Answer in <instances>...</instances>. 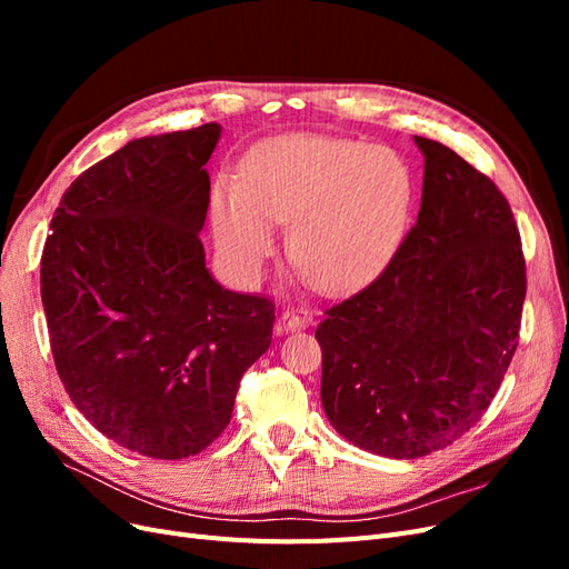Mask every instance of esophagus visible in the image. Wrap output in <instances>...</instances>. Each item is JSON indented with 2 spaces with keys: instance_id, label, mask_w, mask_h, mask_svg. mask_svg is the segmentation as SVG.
<instances>
[{
  "instance_id": "34e87169",
  "label": "esophagus",
  "mask_w": 569,
  "mask_h": 569,
  "mask_svg": "<svg viewBox=\"0 0 569 569\" xmlns=\"http://www.w3.org/2000/svg\"><path fill=\"white\" fill-rule=\"evenodd\" d=\"M280 322L282 327H287V330H301V327H308L313 325V313L308 311V308H284L282 316H280Z\"/></svg>"
}]
</instances>
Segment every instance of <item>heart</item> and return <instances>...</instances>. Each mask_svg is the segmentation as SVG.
Masks as SVG:
<instances>
[{
  "instance_id": "heart-1",
  "label": "heart",
  "mask_w": 569,
  "mask_h": 569,
  "mask_svg": "<svg viewBox=\"0 0 569 569\" xmlns=\"http://www.w3.org/2000/svg\"><path fill=\"white\" fill-rule=\"evenodd\" d=\"M412 170L401 153L330 137H287L247 159L239 187L213 194L218 249L251 280L274 249L272 222H291L289 253L330 295L372 282L410 220Z\"/></svg>"
}]
</instances>
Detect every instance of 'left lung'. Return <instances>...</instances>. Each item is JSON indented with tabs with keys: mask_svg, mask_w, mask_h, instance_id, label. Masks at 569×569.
Segmentation results:
<instances>
[{
	"mask_svg": "<svg viewBox=\"0 0 569 569\" xmlns=\"http://www.w3.org/2000/svg\"><path fill=\"white\" fill-rule=\"evenodd\" d=\"M422 199L391 263L325 311L322 408L358 449L410 460L479 422L520 339L527 270L510 203L449 147L416 137Z\"/></svg>",
	"mask_w": 569,
	"mask_h": 569,
	"instance_id": "1",
	"label": "left lung"
}]
</instances>
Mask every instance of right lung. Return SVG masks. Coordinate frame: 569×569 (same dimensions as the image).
<instances>
[{
  "label": "right lung",
  "mask_w": 569,
  "mask_h": 569,
  "mask_svg": "<svg viewBox=\"0 0 569 569\" xmlns=\"http://www.w3.org/2000/svg\"><path fill=\"white\" fill-rule=\"evenodd\" d=\"M220 126L132 140L80 173L51 218L40 291L57 372L101 435L180 460L228 427L272 339L268 297L222 289L199 232Z\"/></svg>",
  "instance_id": "1"
}]
</instances>
